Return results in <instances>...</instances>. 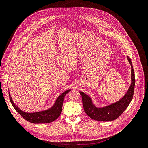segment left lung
I'll list each match as a JSON object with an SVG mask.
<instances>
[{
    "instance_id": "8db88e82",
    "label": "left lung",
    "mask_w": 148,
    "mask_h": 148,
    "mask_svg": "<svg viewBox=\"0 0 148 148\" xmlns=\"http://www.w3.org/2000/svg\"><path fill=\"white\" fill-rule=\"evenodd\" d=\"M132 67V83L125 95L117 102L104 107H97L92 103L91 97L84 92H79L82 97L84 110L89 117L97 121L108 122L117 119L126 109L133 99L135 85V73L130 58L127 57Z\"/></svg>"
}]
</instances>
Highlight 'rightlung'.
I'll list each match as a JSON object with an SVG mask.
<instances>
[{
  "label": "right lung",
  "instance_id": "right-lung-1",
  "mask_svg": "<svg viewBox=\"0 0 148 148\" xmlns=\"http://www.w3.org/2000/svg\"><path fill=\"white\" fill-rule=\"evenodd\" d=\"M70 91V89H69V90L65 91L59 96L56 101L55 104L51 108L44 111L37 112L34 113H27L20 109L13 102L10 92L9 97L13 107H14L17 112L25 120L33 123H47L53 122L59 117L62 112L64 97L66 94Z\"/></svg>",
  "mask_w": 148,
  "mask_h": 148
}]
</instances>
